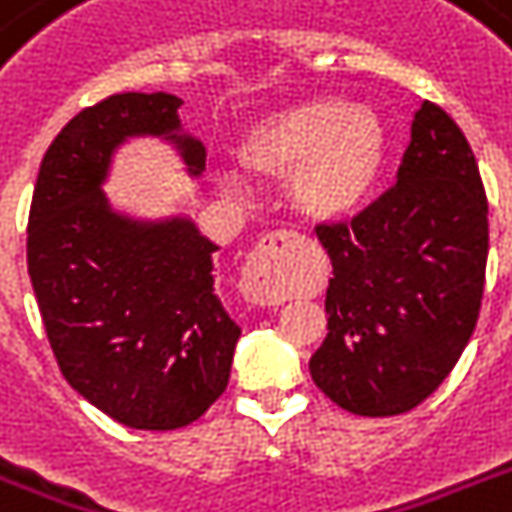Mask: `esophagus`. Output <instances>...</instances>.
Segmentation results:
<instances>
[{
    "label": "esophagus",
    "instance_id": "1",
    "mask_svg": "<svg viewBox=\"0 0 512 512\" xmlns=\"http://www.w3.org/2000/svg\"><path fill=\"white\" fill-rule=\"evenodd\" d=\"M295 233L279 231L265 236L249 255L241 276V292L252 305H273L287 297V252Z\"/></svg>",
    "mask_w": 512,
    "mask_h": 512
}]
</instances>
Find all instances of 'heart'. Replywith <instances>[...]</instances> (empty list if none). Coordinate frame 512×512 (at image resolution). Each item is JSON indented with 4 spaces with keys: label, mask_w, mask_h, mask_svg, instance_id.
<instances>
[{
    "label": "heart",
    "mask_w": 512,
    "mask_h": 512,
    "mask_svg": "<svg viewBox=\"0 0 512 512\" xmlns=\"http://www.w3.org/2000/svg\"><path fill=\"white\" fill-rule=\"evenodd\" d=\"M244 167L265 177L289 175V199L305 217L340 220L374 191L388 159V127L377 111L335 98H308L257 119L239 143ZM220 185L247 191L239 172Z\"/></svg>",
    "instance_id": "heart-1"
}]
</instances>
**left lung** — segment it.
I'll use <instances>...</instances> for the list:
<instances>
[{"instance_id": "obj_1", "label": "left lung", "mask_w": 512, "mask_h": 512, "mask_svg": "<svg viewBox=\"0 0 512 512\" xmlns=\"http://www.w3.org/2000/svg\"><path fill=\"white\" fill-rule=\"evenodd\" d=\"M486 212L468 140L422 100L396 185L350 225L316 228L332 279L311 377L337 406L393 417L449 377L484 297Z\"/></svg>"}]
</instances>
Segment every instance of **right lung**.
<instances>
[{
	"label": "right lung",
	"mask_w": 512,
	"mask_h": 512,
	"mask_svg": "<svg viewBox=\"0 0 512 512\" xmlns=\"http://www.w3.org/2000/svg\"><path fill=\"white\" fill-rule=\"evenodd\" d=\"M180 106L170 92H122L84 108L47 148L28 215V276L60 372L135 430L199 420L228 385L241 337L215 289L220 247L191 215H132L106 193L130 140H162L201 177L207 151Z\"/></svg>",
	"instance_id": "1"
}]
</instances>
